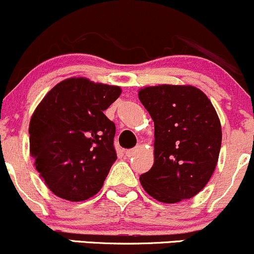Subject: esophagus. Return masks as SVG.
<instances>
[{"label": "esophagus", "instance_id": "1", "mask_svg": "<svg viewBox=\"0 0 254 254\" xmlns=\"http://www.w3.org/2000/svg\"><path fill=\"white\" fill-rule=\"evenodd\" d=\"M136 152H137V149H136V148L127 149V150H125V155H127V158H131V157H133V155L136 154Z\"/></svg>", "mask_w": 254, "mask_h": 254}]
</instances>
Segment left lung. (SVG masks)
<instances>
[{
	"label": "left lung",
	"instance_id": "1",
	"mask_svg": "<svg viewBox=\"0 0 254 254\" xmlns=\"http://www.w3.org/2000/svg\"><path fill=\"white\" fill-rule=\"evenodd\" d=\"M138 99L154 122V164L140 177L155 200L193 197L216 169L222 127L208 97L191 85L147 86Z\"/></svg>",
	"mask_w": 254,
	"mask_h": 254
}]
</instances>
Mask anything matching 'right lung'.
I'll use <instances>...</instances> for the list:
<instances>
[{
	"mask_svg": "<svg viewBox=\"0 0 254 254\" xmlns=\"http://www.w3.org/2000/svg\"><path fill=\"white\" fill-rule=\"evenodd\" d=\"M119 86L68 78L44 96L30 121L36 170L57 196L83 201L101 189L117 160L116 125L104 114Z\"/></svg>",
	"mask_w": 254,
	"mask_h": 254,
	"instance_id": "obj_1",
	"label": "right lung"
}]
</instances>
